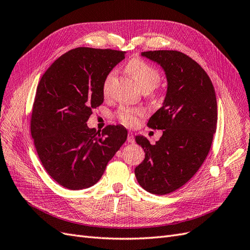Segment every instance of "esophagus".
Segmentation results:
<instances>
[{
	"label": "esophagus",
	"mask_w": 250,
	"mask_h": 250,
	"mask_svg": "<svg viewBox=\"0 0 250 250\" xmlns=\"http://www.w3.org/2000/svg\"><path fill=\"white\" fill-rule=\"evenodd\" d=\"M127 141L129 143H134V135L132 132H128V135H127Z\"/></svg>",
	"instance_id": "34e87169"
}]
</instances>
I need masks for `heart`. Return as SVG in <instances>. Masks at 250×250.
Returning a JSON list of instances; mask_svg holds the SVG:
<instances>
[{"mask_svg":"<svg viewBox=\"0 0 250 250\" xmlns=\"http://www.w3.org/2000/svg\"><path fill=\"white\" fill-rule=\"evenodd\" d=\"M126 71L138 83L143 92H146L149 97L156 98L158 92L156 90L157 83L161 80V75L155 67H153L145 60L141 58H133L127 63ZM116 71H109L102 81V93L104 97H110L112 94L113 83L116 79ZM145 115V111L141 108L121 107L118 111V118L123 124L127 126H134L139 122V118Z\"/></svg>","mask_w":250,"mask_h":250,"instance_id":"1","label":"heart"}]
</instances>
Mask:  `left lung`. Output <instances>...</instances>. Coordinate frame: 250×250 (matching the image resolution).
Returning a JSON list of instances; mask_svg holds the SVG:
<instances>
[{"instance_id": "8db88e82", "label": "left lung", "mask_w": 250, "mask_h": 250, "mask_svg": "<svg viewBox=\"0 0 250 250\" xmlns=\"http://www.w3.org/2000/svg\"><path fill=\"white\" fill-rule=\"evenodd\" d=\"M142 56L161 64L168 89L163 106L147 123L164 130L161 139L150 144L135 137L145 158L134 174L147 192L166 195L186 185L206 161L217 128L216 94L206 71L184 53L147 51Z\"/></svg>"}]
</instances>
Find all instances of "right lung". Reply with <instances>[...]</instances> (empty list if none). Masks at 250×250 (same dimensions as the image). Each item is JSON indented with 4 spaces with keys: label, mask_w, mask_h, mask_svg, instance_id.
I'll use <instances>...</instances> for the list:
<instances>
[{
    "label": "right lung",
    "mask_w": 250,
    "mask_h": 250,
    "mask_svg": "<svg viewBox=\"0 0 250 250\" xmlns=\"http://www.w3.org/2000/svg\"><path fill=\"white\" fill-rule=\"evenodd\" d=\"M124 51L80 47L56 59L37 85L30 129L44 170L70 190L97 184L127 139L126 128L87 127L103 103L102 81L125 58Z\"/></svg>",
    "instance_id": "obj_1"
}]
</instances>
